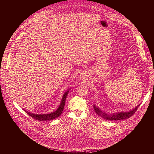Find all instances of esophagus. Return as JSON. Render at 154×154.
<instances>
[{
	"label": "esophagus",
	"instance_id": "esophagus-1",
	"mask_svg": "<svg viewBox=\"0 0 154 154\" xmlns=\"http://www.w3.org/2000/svg\"><path fill=\"white\" fill-rule=\"evenodd\" d=\"M89 77V75L88 73H87L86 72H82L80 75V80H86Z\"/></svg>",
	"mask_w": 154,
	"mask_h": 154
}]
</instances>
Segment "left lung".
<instances>
[{"instance_id": "left-lung-1", "label": "left lung", "mask_w": 154, "mask_h": 154, "mask_svg": "<svg viewBox=\"0 0 154 154\" xmlns=\"http://www.w3.org/2000/svg\"><path fill=\"white\" fill-rule=\"evenodd\" d=\"M140 105H137L135 108L132 109L131 111H126V112H112V113H109L103 111L100 109L97 106L94 105L93 108L96 112L97 115H98L101 118H103L106 120H121L128 119L131 117L137 111V108H138Z\"/></svg>"}]
</instances>
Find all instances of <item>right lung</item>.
<instances>
[{
    "label": "right lung",
    "mask_w": 154,
    "mask_h": 154,
    "mask_svg": "<svg viewBox=\"0 0 154 154\" xmlns=\"http://www.w3.org/2000/svg\"><path fill=\"white\" fill-rule=\"evenodd\" d=\"M69 89H70V88H68L66 90V91H65L64 92V94L62 96V100H61L59 106L55 111H54L53 112H50L49 114H34V113H31L30 112L26 111V110H24V111L32 118H33L35 120H38V121H46V120H52L56 119L57 117H59L63 112L66 98L69 93Z\"/></svg>",
    "instance_id": "1"
}]
</instances>
